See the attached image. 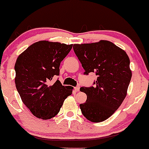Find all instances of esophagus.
<instances>
[{
	"label": "esophagus",
	"mask_w": 149,
	"mask_h": 149,
	"mask_svg": "<svg viewBox=\"0 0 149 149\" xmlns=\"http://www.w3.org/2000/svg\"><path fill=\"white\" fill-rule=\"evenodd\" d=\"M75 91H76V92H78V91H80V86H79V85H78L76 87H75Z\"/></svg>",
	"instance_id": "obj_1"
}]
</instances>
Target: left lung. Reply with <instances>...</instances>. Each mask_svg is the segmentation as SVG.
<instances>
[{
	"mask_svg": "<svg viewBox=\"0 0 149 149\" xmlns=\"http://www.w3.org/2000/svg\"><path fill=\"white\" fill-rule=\"evenodd\" d=\"M73 48L84 74L97 76L94 86L81 88L87 95L86 102L80 104L81 112L91 122H102L114 114L127 95L132 78L130 58L125 51L106 40L74 45Z\"/></svg>",
	"mask_w": 149,
	"mask_h": 149,
	"instance_id": "obj_1",
	"label": "left lung"
}]
</instances>
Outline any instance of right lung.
I'll return each instance as SVG.
<instances>
[{"label": "right lung", "instance_id": "add662e5", "mask_svg": "<svg viewBox=\"0 0 149 149\" xmlns=\"http://www.w3.org/2000/svg\"><path fill=\"white\" fill-rule=\"evenodd\" d=\"M73 45L40 41L29 46L17 57L15 65V86L22 101L35 117L49 120L59 112L73 88L62 86L58 80L61 62Z\"/></svg>", "mask_w": 149, "mask_h": 149}]
</instances>
